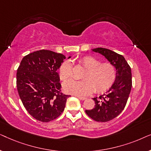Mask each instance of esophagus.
Segmentation results:
<instances>
[{
    "instance_id": "1",
    "label": "esophagus",
    "mask_w": 151,
    "mask_h": 151,
    "mask_svg": "<svg viewBox=\"0 0 151 151\" xmlns=\"http://www.w3.org/2000/svg\"><path fill=\"white\" fill-rule=\"evenodd\" d=\"M78 98L80 99V100H86V98L85 97H80V96H78Z\"/></svg>"
}]
</instances>
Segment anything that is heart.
I'll use <instances>...</instances> for the list:
<instances>
[{
  "label": "heart",
  "instance_id": "1",
  "mask_svg": "<svg viewBox=\"0 0 151 151\" xmlns=\"http://www.w3.org/2000/svg\"><path fill=\"white\" fill-rule=\"evenodd\" d=\"M80 65L86 69L82 76L83 80H69L63 84L66 93L76 96H88L96 90L97 93H103L109 90L115 81L117 71L111 63H101L100 60L86 55L79 60ZM59 76L67 80L73 75V67L70 61H65L59 68Z\"/></svg>",
  "mask_w": 151,
  "mask_h": 151
}]
</instances>
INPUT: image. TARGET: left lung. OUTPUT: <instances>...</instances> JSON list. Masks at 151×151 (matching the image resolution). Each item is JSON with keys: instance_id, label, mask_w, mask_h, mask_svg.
<instances>
[{"instance_id": "left-lung-1", "label": "left lung", "mask_w": 151, "mask_h": 151, "mask_svg": "<svg viewBox=\"0 0 151 151\" xmlns=\"http://www.w3.org/2000/svg\"><path fill=\"white\" fill-rule=\"evenodd\" d=\"M93 51L106 58L115 67L117 76L112 86L106 93L94 98L95 107L85 112L97 122L110 121L120 114L127 104L132 87L131 69L123 55L105 48H96Z\"/></svg>"}]
</instances>
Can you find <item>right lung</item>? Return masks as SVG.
Segmentation results:
<instances>
[{"label":"right lung","mask_w":151,"mask_h":151,"mask_svg":"<svg viewBox=\"0 0 151 151\" xmlns=\"http://www.w3.org/2000/svg\"><path fill=\"white\" fill-rule=\"evenodd\" d=\"M65 58L61 53L42 49L25 55L20 62L16 73L18 95L27 112L37 120L49 122L65 109L70 96L61 92L57 70Z\"/></svg>","instance_id":"1"}]
</instances>
